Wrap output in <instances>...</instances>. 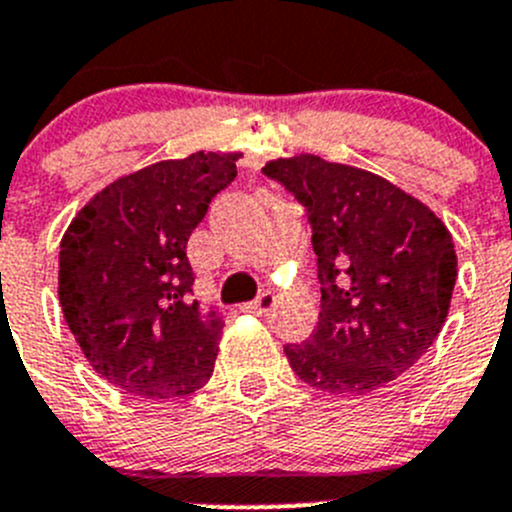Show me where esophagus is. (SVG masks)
Here are the masks:
<instances>
[{"mask_svg": "<svg viewBox=\"0 0 512 512\" xmlns=\"http://www.w3.org/2000/svg\"><path fill=\"white\" fill-rule=\"evenodd\" d=\"M275 305H278V295L270 293V290H265V293L257 295L252 303H247V310L255 315H267V313H272V308H275Z\"/></svg>", "mask_w": 512, "mask_h": 512, "instance_id": "esophagus-1", "label": "esophagus"}]
</instances>
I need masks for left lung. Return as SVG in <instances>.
<instances>
[{
  "mask_svg": "<svg viewBox=\"0 0 512 512\" xmlns=\"http://www.w3.org/2000/svg\"><path fill=\"white\" fill-rule=\"evenodd\" d=\"M262 171L303 204L318 255L321 315L308 341L285 346L290 369L341 396L391 384L447 321L457 280L450 229L366 169L300 154Z\"/></svg>",
  "mask_w": 512,
  "mask_h": 512,
  "instance_id": "1",
  "label": "left lung"
}]
</instances>
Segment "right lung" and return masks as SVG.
<instances>
[{
    "label": "right lung",
    "instance_id": "obj_1",
    "mask_svg": "<svg viewBox=\"0 0 512 512\" xmlns=\"http://www.w3.org/2000/svg\"><path fill=\"white\" fill-rule=\"evenodd\" d=\"M240 156L197 151L121 176L62 234L65 323L90 366L126 394L174 401L212 376L224 321L191 298L186 242Z\"/></svg>",
    "mask_w": 512,
    "mask_h": 512
}]
</instances>
